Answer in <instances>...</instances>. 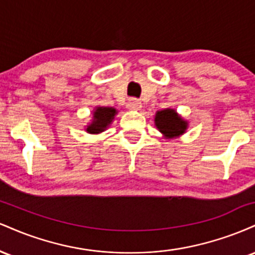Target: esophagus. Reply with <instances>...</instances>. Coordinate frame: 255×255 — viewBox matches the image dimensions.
<instances>
[{"mask_svg": "<svg viewBox=\"0 0 255 255\" xmlns=\"http://www.w3.org/2000/svg\"><path fill=\"white\" fill-rule=\"evenodd\" d=\"M127 108L129 110H140L141 109V102L137 101L135 98H130L127 102Z\"/></svg>", "mask_w": 255, "mask_h": 255, "instance_id": "obj_1", "label": "esophagus"}]
</instances>
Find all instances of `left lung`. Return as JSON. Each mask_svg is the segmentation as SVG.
Listing matches in <instances>:
<instances>
[{
	"label": "left lung",
	"mask_w": 255,
	"mask_h": 255,
	"mask_svg": "<svg viewBox=\"0 0 255 255\" xmlns=\"http://www.w3.org/2000/svg\"><path fill=\"white\" fill-rule=\"evenodd\" d=\"M154 125L166 139L182 135L183 133H186L187 127H188V122L184 121L176 111L170 108L157 111L154 116Z\"/></svg>",
	"instance_id": "1"
}]
</instances>
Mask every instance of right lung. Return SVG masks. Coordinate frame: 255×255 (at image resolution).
Returning <instances> with one entry per match:
<instances>
[{
  "label": "right lung",
  "mask_w": 255,
  "mask_h": 255,
  "mask_svg": "<svg viewBox=\"0 0 255 255\" xmlns=\"http://www.w3.org/2000/svg\"><path fill=\"white\" fill-rule=\"evenodd\" d=\"M118 114L115 108L108 107H97L93 110L92 122L87 126L86 131L90 134H99L104 131L113 122L114 118Z\"/></svg>",
  "instance_id": "obj_1"
}]
</instances>
